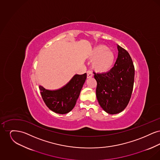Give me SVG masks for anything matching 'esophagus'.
I'll return each instance as SVG.
<instances>
[{"label": "esophagus", "mask_w": 160, "mask_h": 160, "mask_svg": "<svg viewBox=\"0 0 160 160\" xmlns=\"http://www.w3.org/2000/svg\"><path fill=\"white\" fill-rule=\"evenodd\" d=\"M93 76V74L92 72L91 71H87V77L88 78H91Z\"/></svg>", "instance_id": "esophagus-1"}]
</instances>
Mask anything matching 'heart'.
<instances>
[{"mask_svg": "<svg viewBox=\"0 0 160 160\" xmlns=\"http://www.w3.org/2000/svg\"><path fill=\"white\" fill-rule=\"evenodd\" d=\"M93 68L98 72H106L112 67L114 62V55L113 52L104 45L97 46L92 53Z\"/></svg>", "mask_w": 160, "mask_h": 160, "instance_id": "obj_1", "label": "heart"}]
</instances>
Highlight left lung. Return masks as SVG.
<instances>
[{"label":"left lung","instance_id":"8db88e82","mask_svg":"<svg viewBox=\"0 0 160 160\" xmlns=\"http://www.w3.org/2000/svg\"><path fill=\"white\" fill-rule=\"evenodd\" d=\"M118 55L114 66L104 73L93 72L97 82L96 95L100 106L109 114L122 112L131 98L135 69L128 52L118 45Z\"/></svg>","mask_w":160,"mask_h":160}]
</instances>
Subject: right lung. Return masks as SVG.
<instances>
[{"label":"right lung","instance_id":"right-lung-1","mask_svg":"<svg viewBox=\"0 0 160 160\" xmlns=\"http://www.w3.org/2000/svg\"><path fill=\"white\" fill-rule=\"evenodd\" d=\"M86 76V73L75 75L66 86L57 91L46 90L40 86L41 95L46 106L59 114H66L71 111L76 104Z\"/></svg>","mask_w":160,"mask_h":160}]
</instances>
